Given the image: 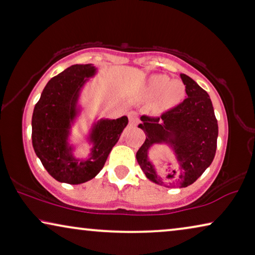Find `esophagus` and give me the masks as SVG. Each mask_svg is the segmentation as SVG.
I'll list each match as a JSON object with an SVG mask.
<instances>
[{"label":"esophagus","instance_id":"obj_1","mask_svg":"<svg viewBox=\"0 0 255 255\" xmlns=\"http://www.w3.org/2000/svg\"><path fill=\"white\" fill-rule=\"evenodd\" d=\"M128 122H130V124L133 125V127L138 124L139 119H138V115H136V113L131 112L130 114H128Z\"/></svg>","mask_w":255,"mask_h":255}]
</instances>
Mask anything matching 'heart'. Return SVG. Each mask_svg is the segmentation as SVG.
Masks as SVG:
<instances>
[{"label":"heart","instance_id":"b5f03b06","mask_svg":"<svg viewBox=\"0 0 255 255\" xmlns=\"http://www.w3.org/2000/svg\"><path fill=\"white\" fill-rule=\"evenodd\" d=\"M146 98H156L154 110L157 114H164L176 108L186 97V87L182 80L170 79L164 75L150 76L142 87Z\"/></svg>","mask_w":255,"mask_h":255}]
</instances>
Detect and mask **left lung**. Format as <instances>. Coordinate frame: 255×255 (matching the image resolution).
I'll list each match as a JSON object with an SVG mask.
<instances>
[{
  "mask_svg": "<svg viewBox=\"0 0 255 255\" xmlns=\"http://www.w3.org/2000/svg\"><path fill=\"white\" fill-rule=\"evenodd\" d=\"M186 87L187 99L162 115L161 119L141 116L138 128L146 140L136 152V161L147 178L165 187H186L193 184L214 160L216 153L219 125L213 103L206 91L189 76L180 73ZM165 146L175 156L177 170L171 183L158 175L150 153L154 146Z\"/></svg>",
  "mask_w": 255,
  "mask_h": 255,
  "instance_id": "1",
  "label": "left lung"
}]
</instances>
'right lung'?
Listing matches in <instances>:
<instances>
[{
  "label": "right lung",
  "mask_w": 255,
  "mask_h": 255,
  "mask_svg": "<svg viewBox=\"0 0 255 255\" xmlns=\"http://www.w3.org/2000/svg\"><path fill=\"white\" fill-rule=\"evenodd\" d=\"M98 73L99 69L92 63L69 66L47 83L33 110V148L57 182L76 185L94 178L128 123V116L90 119L83 136L90 150L84 157L76 155L80 143L73 141V128L85 113L83 91Z\"/></svg>",
  "instance_id": "add662e5"
}]
</instances>
